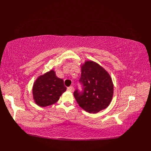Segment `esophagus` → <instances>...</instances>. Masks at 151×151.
<instances>
[{
	"label": "esophagus",
	"instance_id": "esophagus-1",
	"mask_svg": "<svg viewBox=\"0 0 151 151\" xmlns=\"http://www.w3.org/2000/svg\"><path fill=\"white\" fill-rule=\"evenodd\" d=\"M73 89V88L72 86H70V87H68V88H67V90L70 92H72Z\"/></svg>",
	"mask_w": 151,
	"mask_h": 151
}]
</instances>
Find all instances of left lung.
Here are the masks:
<instances>
[{"label": "left lung", "mask_w": 151, "mask_h": 151, "mask_svg": "<svg viewBox=\"0 0 151 151\" xmlns=\"http://www.w3.org/2000/svg\"><path fill=\"white\" fill-rule=\"evenodd\" d=\"M79 82L82 90L77 88L73 95L80 107L90 113H97L108 107L114 88L111 78L105 69L93 61H87L82 66Z\"/></svg>", "instance_id": "left-lung-1"}]
</instances>
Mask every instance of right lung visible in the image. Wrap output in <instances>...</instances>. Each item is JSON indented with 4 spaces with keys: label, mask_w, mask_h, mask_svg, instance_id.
<instances>
[{
    "label": "right lung",
    "mask_w": 151,
    "mask_h": 151,
    "mask_svg": "<svg viewBox=\"0 0 151 151\" xmlns=\"http://www.w3.org/2000/svg\"><path fill=\"white\" fill-rule=\"evenodd\" d=\"M66 89L63 80L51 70L40 76L35 82L32 89L34 99L39 106H49L56 103Z\"/></svg>",
    "instance_id": "obj_1"
}]
</instances>
